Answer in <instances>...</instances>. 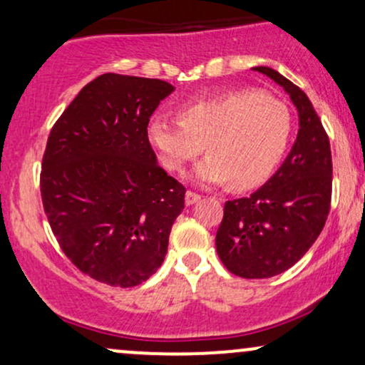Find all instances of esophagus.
<instances>
[{
	"label": "esophagus",
	"instance_id": "obj_1",
	"mask_svg": "<svg viewBox=\"0 0 365 365\" xmlns=\"http://www.w3.org/2000/svg\"><path fill=\"white\" fill-rule=\"evenodd\" d=\"M199 200H200V195L195 194V192L188 190L185 194V204H187V206H192V204L199 202Z\"/></svg>",
	"mask_w": 365,
	"mask_h": 365
}]
</instances>
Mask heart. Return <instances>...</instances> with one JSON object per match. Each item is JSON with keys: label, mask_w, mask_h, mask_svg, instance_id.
Instances as JSON below:
<instances>
[{"label": "heart", "mask_w": 365, "mask_h": 365, "mask_svg": "<svg viewBox=\"0 0 365 365\" xmlns=\"http://www.w3.org/2000/svg\"><path fill=\"white\" fill-rule=\"evenodd\" d=\"M148 137L171 171L182 170L206 144L211 156L195 166L192 180L200 185L232 182L238 190H249L262 185L287 153L292 113L271 96L235 91L188 103L180 121L154 116Z\"/></svg>", "instance_id": "b5f03b06"}]
</instances>
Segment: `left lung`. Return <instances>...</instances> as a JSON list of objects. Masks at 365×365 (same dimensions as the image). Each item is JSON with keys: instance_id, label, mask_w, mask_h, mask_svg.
I'll use <instances>...</instances> for the list:
<instances>
[{"instance_id": "8db88e82", "label": "left lung", "mask_w": 365, "mask_h": 365, "mask_svg": "<svg viewBox=\"0 0 365 365\" xmlns=\"http://www.w3.org/2000/svg\"><path fill=\"white\" fill-rule=\"evenodd\" d=\"M290 96L299 113L297 140L278 171L249 197L228 200L216 250L230 273L271 278L290 269L319 237L331 204L329 139L305 92L269 66H255Z\"/></svg>"}]
</instances>
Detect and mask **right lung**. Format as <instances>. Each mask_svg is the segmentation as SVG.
<instances>
[{
  "label": "right lung",
  "instance_id": "1",
  "mask_svg": "<svg viewBox=\"0 0 365 365\" xmlns=\"http://www.w3.org/2000/svg\"><path fill=\"white\" fill-rule=\"evenodd\" d=\"M175 91L159 78L104 73L87 83L49 133L41 171L44 212L82 273L137 287L158 271L185 187L149 144V118Z\"/></svg>",
  "mask_w": 365,
  "mask_h": 365
}]
</instances>
